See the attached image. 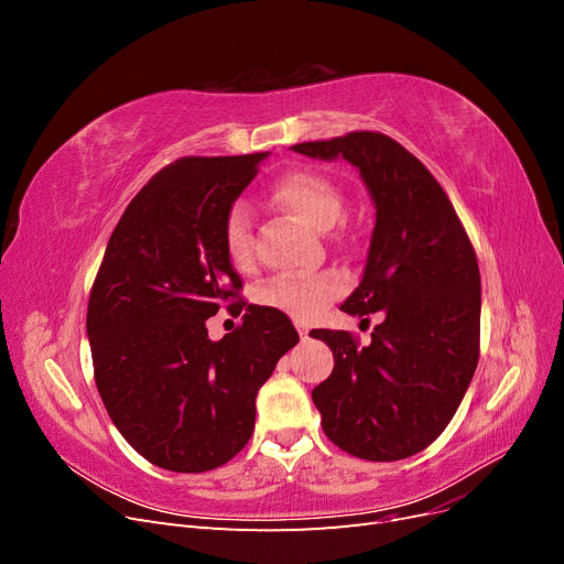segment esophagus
I'll return each instance as SVG.
<instances>
[{
	"label": "esophagus",
	"mask_w": 564,
	"mask_h": 564,
	"mask_svg": "<svg viewBox=\"0 0 564 564\" xmlns=\"http://www.w3.org/2000/svg\"><path fill=\"white\" fill-rule=\"evenodd\" d=\"M296 329H299V336H301L303 340H305V338H308V332H311L308 327H303V324H296Z\"/></svg>",
	"instance_id": "34e87169"
}]
</instances>
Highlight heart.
Listing matches in <instances>:
<instances>
[{"label":"heart","instance_id":"heart-1","mask_svg":"<svg viewBox=\"0 0 564 564\" xmlns=\"http://www.w3.org/2000/svg\"><path fill=\"white\" fill-rule=\"evenodd\" d=\"M280 207L292 212L305 226L332 230L344 214V197L336 183L317 172H289L270 191ZM224 249L235 265H249L253 259L251 216L245 204H232L224 218ZM340 280L329 272L322 275H280L259 289V303L294 319H313L340 294Z\"/></svg>","mask_w":564,"mask_h":564}]
</instances>
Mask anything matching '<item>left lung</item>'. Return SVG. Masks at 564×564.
Wrapping results in <instances>:
<instances>
[{"label": "left lung", "instance_id": "left-lung-1", "mask_svg": "<svg viewBox=\"0 0 564 564\" xmlns=\"http://www.w3.org/2000/svg\"><path fill=\"white\" fill-rule=\"evenodd\" d=\"M315 160L344 158L377 207L360 286L340 305L379 313L369 346L348 332L311 336L334 352L313 390L322 431L367 460H400L447 429L480 357V268L447 193L412 152L379 131L294 145Z\"/></svg>", "mask_w": 564, "mask_h": 564}]
</instances>
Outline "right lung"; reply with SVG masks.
I'll use <instances>...</instances> for the list:
<instances>
[{
    "label": "right lung",
    "mask_w": 564,
    "mask_h": 564,
    "mask_svg": "<svg viewBox=\"0 0 564 564\" xmlns=\"http://www.w3.org/2000/svg\"><path fill=\"white\" fill-rule=\"evenodd\" d=\"M268 152L183 158L164 166L119 218L91 286L87 336L112 423L150 464L204 473L253 433L256 395L299 344L292 319L240 299L224 218ZM224 302L243 324L212 341Z\"/></svg>",
    "instance_id": "right-lung-1"
}]
</instances>
